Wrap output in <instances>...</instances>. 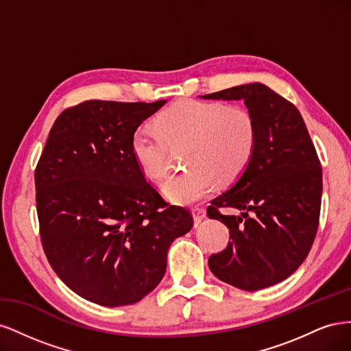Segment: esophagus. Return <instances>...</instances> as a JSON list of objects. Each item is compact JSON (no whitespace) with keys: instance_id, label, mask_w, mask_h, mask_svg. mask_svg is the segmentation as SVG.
Segmentation results:
<instances>
[{"instance_id":"1","label":"esophagus","mask_w":351,"mask_h":351,"mask_svg":"<svg viewBox=\"0 0 351 351\" xmlns=\"http://www.w3.org/2000/svg\"><path fill=\"white\" fill-rule=\"evenodd\" d=\"M192 214H193V219H195L196 224H200V222L204 221L205 217H206L205 209H204V208H199V206H196V208L192 209Z\"/></svg>"}]
</instances>
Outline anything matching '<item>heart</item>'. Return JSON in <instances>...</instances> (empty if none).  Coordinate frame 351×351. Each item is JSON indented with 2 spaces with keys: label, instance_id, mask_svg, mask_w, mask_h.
I'll list each match as a JSON object with an SVG mask.
<instances>
[{
  "label": "heart",
  "instance_id": "obj_1",
  "mask_svg": "<svg viewBox=\"0 0 351 351\" xmlns=\"http://www.w3.org/2000/svg\"><path fill=\"white\" fill-rule=\"evenodd\" d=\"M187 142L182 171L165 178L161 189L176 204L189 205L214 190L217 182L230 183L243 174L256 149L258 125L241 107L222 102L184 99L156 117L155 127L133 132L130 151L141 171L161 178L167 171L168 143Z\"/></svg>",
  "mask_w": 351,
  "mask_h": 351
}]
</instances>
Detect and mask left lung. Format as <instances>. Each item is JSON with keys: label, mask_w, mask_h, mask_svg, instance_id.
Listing matches in <instances>:
<instances>
[{"label": "left lung", "mask_w": 351, "mask_h": 351, "mask_svg": "<svg viewBox=\"0 0 351 351\" xmlns=\"http://www.w3.org/2000/svg\"><path fill=\"white\" fill-rule=\"evenodd\" d=\"M202 98L243 99L258 125L247 168L208 206V217L224 222L231 239L209 258V269L240 290L267 289L289 278L311 252L322 197L319 158L299 110L265 84H240ZM221 207L241 215L224 216Z\"/></svg>", "instance_id": "obj_1"}]
</instances>
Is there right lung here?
I'll return each mask as SVG.
<instances>
[{"label": "right lung", "mask_w": 351, "mask_h": 351, "mask_svg": "<svg viewBox=\"0 0 351 351\" xmlns=\"http://www.w3.org/2000/svg\"><path fill=\"white\" fill-rule=\"evenodd\" d=\"M167 101H84L62 111L35 169L42 247L70 290L101 306L142 300L162 280L171 243L193 227L168 206L130 151Z\"/></svg>", "instance_id": "right-lung-1"}]
</instances>
